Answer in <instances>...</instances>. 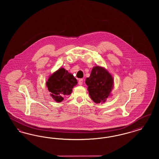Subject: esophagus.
Masks as SVG:
<instances>
[{"label": "esophagus", "instance_id": "esophagus-1", "mask_svg": "<svg viewBox=\"0 0 159 159\" xmlns=\"http://www.w3.org/2000/svg\"><path fill=\"white\" fill-rule=\"evenodd\" d=\"M83 79H80L79 80V84H80V85H82L83 84Z\"/></svg>", "mask_w": 159, "mask_h": 159}]
</instances>
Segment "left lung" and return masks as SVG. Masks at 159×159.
Masks as SVG:
<instances>
[{"label": "left lung", "instance_id": "left-lung-1", "mask_svg": "<svg viewBox=\"0 0 159 159\" xmlns=\"http://www.w3.org/2000/svg\"><path fill=\"white\" fill-rule=\"evenodd\" d=\"M91 99L95 103L104 102L113 87V79L105 68L99 66L92 70L89 77L86 79Z\"/></svg>", "mask_w": 159, "mask_h": 159}]
</instances>
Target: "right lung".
<instances>
[{
    "label": "right lung",
    "instance_id": "right-lung-1",
    "mask_svg": "<svg viewBox=\"0 0 159 159\" xmlns=\"http://www.w3.org/2000/svg\"><path fill=\"white\" fill-rule=\"evenodd\" d=\"M77 82L73 75L64 68H61L50 76L46 82V86L51 95L57 102H61L63 95L71 93L72 89Z\"/></svg>",
    "mask_w": 159,
    "mask_h": 159
}]
</instances>
